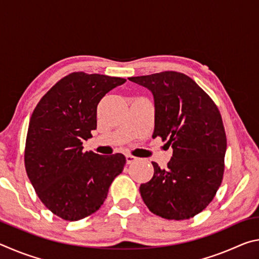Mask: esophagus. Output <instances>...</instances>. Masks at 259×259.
<instances>
[{"label": "esophagus", "mask_w": 259, "mask_h": 259, "mask_svg": "<svg viewBox=\"0 0 259 259\" xmlns=\"http://www.w3.org/2000/svg\"><path fill=\"white\" fill-rule=\"evenodd\" d=\"M137 160H138V157H136L134 155H130V154H126L125 155V161H126V163H128V164L133 163V162L137 161Z\"/></svg>", "instance_id": "esophagus-1"}]
</instances>
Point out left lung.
<instances>
[{
  "mask_svg": "<svg viewBox=\"0 0 259 259\" xmlns=\"http://www.w3.org/2000/svg\"><path fill=\"white\" fill-rule=\"evenodd\" d=\"M154 98L153 138L172 147L168 168L152 162L154 175L139 187L153 213L165 219H188L207 207L224 174L226 135L212 99L183 73L166 71L129 77Z\"/></svg>",
  "mask_w": 259,
  "mask_h": 259,
  "instance_id": "obj_1",
  "label": "left lung"
}]
</instances>
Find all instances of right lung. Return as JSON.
Instances as JSON below:
<instances>
[{"mask_svg": "<svg viewBox=\"0 0 259 259\" xmlns=\"http://www.w3.org/2000/svg\"><path fill=\"white\" fill-rule=\"evenodd\" d=\"M126 80L71 73L43 96L30 117L25 147L26 172L42 203L74 222L94 213L125 164L121 153L83 152L82 143L97 128V106Z\"/></svg>", "mask_w": 259, "mask_h": 259, "instance_id": "obj_1", "label": "right lung"}]
</instances>
